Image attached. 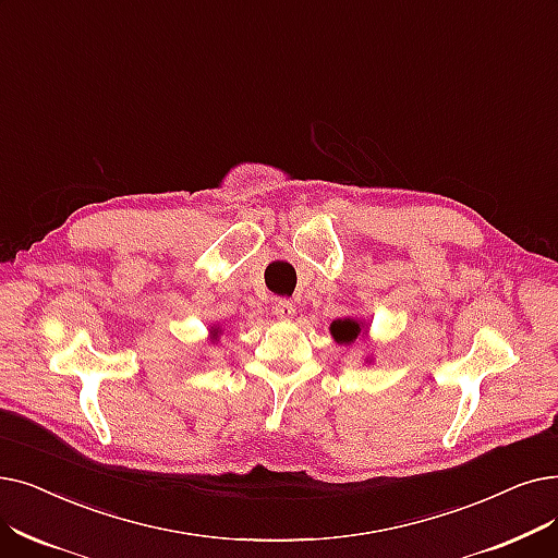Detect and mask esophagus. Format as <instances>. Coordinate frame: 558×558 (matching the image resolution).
<instances>
[{
	"mask_svg": "<svg viewBox=\"0 0 558 558\" xmlns=\"http://www.w3.org/2000/svg\"><path fill=\"white\" fill-rule=\"evenodd\" d=\"M274 314H276V317H278L280 322H289V319H294L296 305H294L292 301L280 299V301H276V305H274Z\"/></svg>",
	"mask_w": 558,
	"mask_h": 558,
	"instance_id": "obj_1",
	"label": "esophagus"
}]
</instances>
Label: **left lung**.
<instances>
[{"instance_id":"left-lung-1","label":"left lung","mask_w":558,"mask_h":558,"mask_svg":"<svg viewBox=\"0 0 558 558\" xmlns=\"http://www.w3.org/2000/svg\"><path fill=\"white\" fill-rule=\"evenodd\" d=\"M365 326L362 322L347 317V319H337L330 324V335L335 337L337 344H353L360 335H365Z\"/></svg>"}]
</instances>
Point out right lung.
<instances>
[{"label":"right lung","instance_id":"add662e5","mask_svg":"<svg viewBox=\"0 0 558 558\" xmlns=\"http://www.w3.org/2000/svg\"><path fill=\"white\" fill-rule=\"evenodd\" d=\"M219 332H221V330H219V328H216V326L211 328V337H214V339H216V337H219Z\"/></svg>","mask_w":558,"mask_h":558}]
</instances>
